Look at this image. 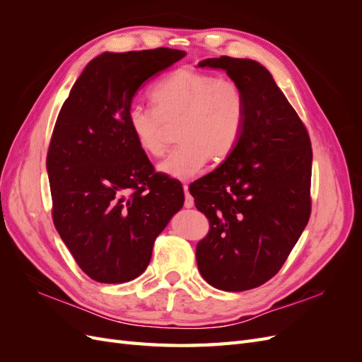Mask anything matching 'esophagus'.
Here are the masks:
<instances>
[{
    "label": "esophagus",
    "mask_w": 362,
    "mask_h": 362,
    "mask_svg": "<svg viewBox=\"0 0 362 362\" xmlns=\"http://www.w3.org/2000/svg\"><path fill=\"white\" fill-rule=\"evenodd\" d=\"M182 189H184V193H185L184 206H185V208H192V206L194 205V201H193V196H192V194H190V192H189V185H187V184H184V185H182Z\"/></svg>",
    "instance_id": "obj_1"
}]
</instances>
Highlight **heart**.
<instances>
[{
    "instance_id": "obj_1",
    "label": "heart",
    "mask_w": 362,
    "mask_h": 362,
    "mask_svg": "<svg viewBox=\"0 0 362 362\" xmlns=\"http://www.w3.org/2000/svg\"><path fill=\"white\" fill-rule=\"evenodd\" d=\"M152 108L131 107L127 124L139 148L160 156L166 146L164 125L178 122L177 141L157 166L173 180L198 175L208 158H226L237 146L246 122V98L235 81L211 74L177 69L149 92Z\"/></svg>"
}]
</instances>
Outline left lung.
<instances>
[{"label": "left lung", "instance_id": "obj_1", "mask_svg": "<svg viewBox=\"0 0 362 362\" xmlns=\"http://www.w3.org/2000/svg\"><path fill=\"white\" fill-rule=\"evenodd\" d=\"M198 68L222 69L246 98V122L234 151L190 185L210 221L196 246L202 278L214 288L245 291L279 272L311 214L313 149L298 113L272 74L255 60L218 57Z\"/></svg>", "mask_w": 362, "mask_h": 362}]
</instances>
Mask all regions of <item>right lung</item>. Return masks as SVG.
<instances>
[{"mask_svg":"<svg viewBox=\"0 0 362 362\" xmlns=\"http://www.w3.org/2000/svg\"><path fill=\"white\" fill-rule=\"evenodd\" d=\"M184 56L170 48L103 52L59 113L47 157L52 221L98 282L141 275L157 235L184 205L181 182L156 173L127 124L139 87Z\"/></svg>","mask_w":362,"mask_h":362,"instance_id":"right-lung-1","label":"right lung"}]
</instances>
